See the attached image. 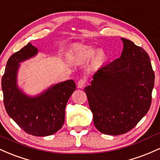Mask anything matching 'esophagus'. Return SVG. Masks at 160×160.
<instances>
[{
    "instance_id": "1",
    "label": "esophagus",
    "mask_w": 160,
    "mask_h": 160,
    "mask_svg": "<svg viewBox=\"0 0 160 160\" xmlns=\"http://www.w3.org/2000/svg\"><path fill=\"white\" fill-rule=\"evenodd\" d=\"M86 83L85 79H80L78 82V84H77V86H78V88H83L85 87Z\"/></svg>"
}]
</instances>
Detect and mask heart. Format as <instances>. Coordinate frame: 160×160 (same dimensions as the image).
Returning a JSON list of instances; mask_svg holds the SVG:
<instances>
[{
	"label": "heart",
	"mask_w": 160,
	"mask_h": 160,
	"mask_svg": "<svg viewBox=\"0 0 160 160\" xmlns=\"http://www.w3.org/2000/svg\"><path fill=\"white\" fill-rule=\"evenodd\" d=\"M75 60L78 62L89 60L91 58V65L93 67H99L107 60V53L102 49L95 51L94 48L88 46H79L75 49L73 54Z\"/></svg>",
	"instance_id": "b5f03b06"
}]
</instances>
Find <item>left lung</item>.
Returning a JSON list of instances; mask_svg holds the SVG:
<instances>
[{
    "instance_id": "left-lung-1",
    "label": "left lung",
    "mask_w": 160,
    "mask_h": 160,
    "mask_svg": "<svg viewBox=\"0 0 160 160\" xmlns=\"http://www.w3.org/2000/svg\"><path fill=\"white\" fill-rule=\"evenodd\" d=\"M121 40V57L98 69L85 88L95 127L110 135L126 133L148 113L155 78L148 53Z\"/></svg>"
}]
</instances>
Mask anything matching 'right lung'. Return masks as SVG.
Segmentation results:
<instances>
[{
    "label": "right lung",
    "mask_w": 160,
    "mask_h": 160,
    "mask_svg": "<svg viewBox=\"0 0 160 160\" xmlns=\"http://www.w3.org/2000/svg\"><path fill=\"white\" fill-rule=\"evenodd\" d=\"M38 49L28 43L9 58L1 81L3 103L11 119L26 133L45 137L58 132L65 120V108L76 89L73 80L50 86L39 94L29 96L17 84L21 62L36 56Z\"/></svg>",
    "instance_id": "1"
}]
</instances>
